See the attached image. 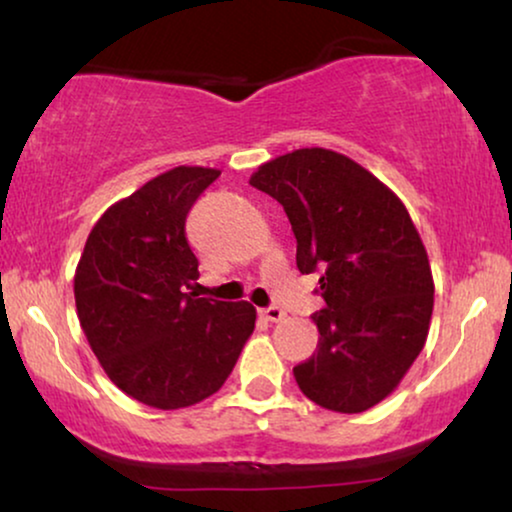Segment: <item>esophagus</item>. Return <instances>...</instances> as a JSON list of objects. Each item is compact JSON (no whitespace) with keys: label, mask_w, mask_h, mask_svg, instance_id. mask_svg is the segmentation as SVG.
<instances>
[{"label":"esophagus","mask_w":512,"mask_h":512,"mask_svg":"<svg viewBox=\"0 0 512 512\" xmlns=\"http://www.w3.org/2000/svg\"><path fill=\"white\" fill-rule=\"evenodd\" d=\"M261 317L265 319V321H272V324H277V321H282L284 317H286V312L282 310V307H263L261 310Z\"/></svg>","instance_id":"esophagus-1"}]
</instances>
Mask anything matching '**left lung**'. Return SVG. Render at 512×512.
Segmentation results:
<instances>
[{
    "instance_id": "1",
    "label": "left lung",
    "mask_w": 512,
    "mask_h": 512,
    "mask_svg": "<svg viewBox=\"0 0 512 512\" xmlns=\"http://www.w3.org/2000/svg\"><path fill=\"white\" fill-rule=\"evenodd\" d=\"M249 184L284 207L303 275L321 270L326 307L312 314L319 345L293 368L321 408L363 412L408 373L429 335L433 277L398 195L331 149H298L263 163Z\"/></svg>"
}]
</instances>
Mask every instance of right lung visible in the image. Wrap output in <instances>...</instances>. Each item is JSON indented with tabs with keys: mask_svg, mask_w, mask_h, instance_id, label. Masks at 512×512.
<instances>
[{
	"mask_svg": "<svg viewBox=\"0 0 512 512\" xmlns=\"http://www.w3.org/2000/svg\"><path fill=\"white\" fill-rule=\"evenodd\" d=\"M174 167L118 200L90 230L74 275L76 314L118 389L158 410L216 394L254 333L256 307L184 293L198 279L186 216L219 177Z\"/></svg>",
	"mask_w": 512,
	"mask_h": 512,
	"instance_id": "1",
	"label": "right lung"
}]
</instances>
